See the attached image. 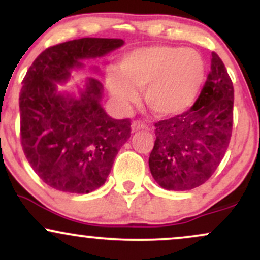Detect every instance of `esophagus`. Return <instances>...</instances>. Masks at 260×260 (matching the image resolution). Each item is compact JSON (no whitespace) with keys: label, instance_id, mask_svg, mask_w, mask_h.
I'll use <instances>...</instances> for the list:
<instances>
[{"label":"esophagus","instance_id":"1","mask_svg":"<svg viewBox=\"0 0 260 260\" xmlns=\"http://www.w3.org/2000/svg\"><path fill=\"white\" fill-rule=\"evenodd\" d=\"M140 129H148L147 124L143 123L142 121H133L132 122V132H138Z\"/></svg>","mask_w":260,"mask_h":260}]
</instances>
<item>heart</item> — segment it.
<instances>
[{"label": "heart", "mask_w": 260, "mask_h": 260, "mask_svg": "<svg viewBox=\"0 0 260 260\" xmlns=\"http://www.w3.org/2000/svg\"><path fill=\"white\" fill-rule=\"evenodd\" d=\"M205 62L192 49L172 46L139 47L126 53L118 72H109L106 83L116 100L136 101V89H144L149 109L159 116L187 111L201 94L205 80Z\"/></svg>", "instance_id": "1"}]
</instances>
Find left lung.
Instances as JSON below:
<instances>
[{
  "mask_svg": "<svg viewBox=\"0 0 260 260\" xmlns=\"http://www.w3.org/2000/svg\"><path fill=\"white\" fill-rule=\"evenodd\" d=\"M210 72L189 110L155 123L149 168L160 187L189 190L215 172L229 148L234 123V84L221 58L211 53Z\"/></svg>",
  "mask_w": 260,
  "mask_h": 260,
  "instance_id": "1",
  "label": "left lung"
}]
</instances>
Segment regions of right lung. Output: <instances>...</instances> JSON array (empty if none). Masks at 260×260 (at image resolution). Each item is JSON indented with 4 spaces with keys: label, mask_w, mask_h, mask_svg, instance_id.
Segmentation results:
<instances>
[{
    "label": "right lung",
    "mask_w": 260,
    "mask_h": 260,
    "mask_svg": "<svg viewBox=\"0 0 260 260\" xmlns=\"http://www.w3.org/2000/svg\"><path fill=\"white\" fill-rule=\"evenodd\" d=\"M122 39L83 38L47 47L29 67L19 94L20 140L26 160L47 186L92 192L105 183L116 155L131 137V120H115L101 106L103 84L88 78L76 98L57 92L82 59L105 56Z\"/></svg>",
    "instance_id": "right-lung-1"
}]
</instances>
